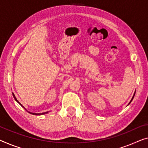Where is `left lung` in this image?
Masks as SVG:
<instances>
[{
  "mask_svg": "<svg viewBox=\"0 0 148 148\" xmlns=\"http://www.w3.org/2000/svg\"><path fill=\"white\" fill-rule=\"evenodd\" d=\"M135 94H136V91H135V92H134V96H133V97H132V100H131V101H130V103H128V104H130V103H131V102H132V100H133V98H134V96H135Z\"/></svg>",
  "mask_w": 148,
  "mask_h": 148,
  "instance_id": "left-lung-1",
  "label": "left lung"
}]
</instances>
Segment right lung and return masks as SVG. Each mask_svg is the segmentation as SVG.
<instances>
[{"label":"right lung","instance_id":"add662e5","mask_svg":"<svg viewBox=\"0 0 148 148\" xmlns=\"http://www.w3.org/2000/svg\"><path fill=\"white\" fill-rule=\"evenodd\" d=\"M12 95H13V97H14V100H16V102H17L20 105H21V106H23V108H25V110H26V109L25 108V107H24V106H22V104H21V103H20V102H18V100H17V99H16V97H15V96H14V94H13V93H12ZM26 111H27V110H26ZM27 112H28V111H27ZM29 112V113H30V114H33V115H36V116H40V115H43V114H47V113H48V112H43V113H38V114H37V113H32V112Z\"/></svg>","mask_w":148,"mask_h":148}]
</instances>
